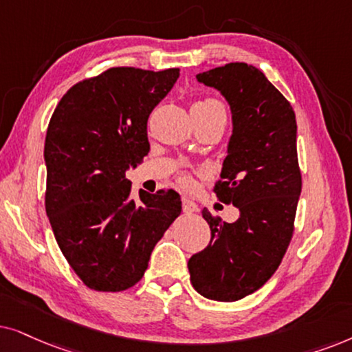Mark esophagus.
Here are the masks:
<instances>
[{
	"mask_svg": "<svg viewBox=\"0 0 352 352\" xmlns=\"http://www.w3.org/2000/svg\"><path fill=\"white\" fill-rule=\"evenodd\" d=\"M182 209H184L185 214H193L198 210V204L195 201H191L190 198H184L182 199Z\"/></svg>",
	"mask_w": 352,
	"mask_h": 352,
	"instance_id": "esophagus-1",
	"label": "esophagus"
}]
</instances>
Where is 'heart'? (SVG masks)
Masks as SVG:
<instances>
[{"label":"heart","instance_id":"1","mask_svg":"<svg viewBox=\"0 0 352 352\" xmlns=\"http://www.w3.org/2000/svg\"><path fill=\"white\" fill-rule=\"evenodd\" d=\"M195 107H199V109L204 111H210V112H220V114H225V107L220 104L219 101L215 100H201L198 102H195Z\"/></svg>","mask_w":352,"mask_h":352}]
</instances>
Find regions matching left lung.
Returning a JSON list of instances; mask_svg holds the SVG:
<instances>
[{"mask_svg": "<svg viewBox=\"0 0 352 352\" xmlns=\"http://www.w3.org/2000/svg\"><path fill=\"white\" fill-rule=\"evenodd\" d=\"M196 78L230 104L233 132L214 191L240 217L228 223L203 209L210 241L190 257V280L204 298L230 302L257 292L292 241L302 185L296 116L254 65L230 63Z\"/></svg>", "mask_w": 352, "mask_h": 352, "instance_id": "8db88e82", "label": "left lung"}]
</instances>
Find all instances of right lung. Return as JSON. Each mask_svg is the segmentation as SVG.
I'll list each match as a JSON object with an SVG mask.
<instances>
[{
  "label": "right lung",
  "mask_w": 352,
  "mask_h": 352,
  "mask_svg": "<svg viewBox=\"0 0 352 352\" xmlns=\"http://www.w3.org/2000/svg\"><path fill=\"white\" fill-rule=\"evenodd\" d=\"M179 75V69H107L75 83L51 116L46 215L69 265L96 292L138 283L156 243L182 212L173 190H140L132 199L125 179L148 154V117Z\"/></svg>",
  "instance_id": "obj_1"
}]
</instances>
